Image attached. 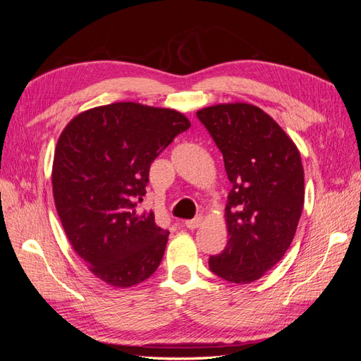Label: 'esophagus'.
<instances>
[{"instance_id": "obj_1", "label": "esophagus", "mask_w": 361, "mask_h": 361, "mask_svg": "<svg viewBox=\"0 0 361 361\" xmlns=\"http://www.w3.org/2000/svg\"><path fill=\"white\" fill-rule=\"evenodd\" d=\"M202 220H203V216L202 215H199V216H195V218H192V220H187L185 221V227L187 228H197L199 226H200V223H202Z\"/></svg>"}]
</instances>
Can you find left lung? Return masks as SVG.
I'll return each instance as SVG.
<instances>
[{
    "mask_svg": "<svg viewBox=\"0 0 361 361\" xmlns=\"http://www.w3.org/2000/svg\"><path fill=\"white\" fill-rule=\"evenodd\" d=\"M197 117L224 159L232 183L226 204L228 241L209 269L247 285L285 256L304 204V171L297 146L274 120L250 104L203 108Z\"/></svg>",
    "mask_w": 361,
    "mask_h": 361,
    "instance_id": "left-lung-1",
    "label": "left lung"
}]
</instances>
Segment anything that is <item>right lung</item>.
Segmentation results:
<instances>
[{
	"mask_svg": "<svg viewBox=\"0 0 361 361\" xmlns=\"http://www.w3.org/2000/svg\"><path fill=\"white\" fill-rule=\"evenodd\" d=\"M191 126L169 108L116 102L84 111L61 133L52 191L64 232L93 274L116 288L159 267L169 231L140 212L150 164Z\"/></svg>",
	"mask_w": 361,
	"mask_h": 361,
	"instance_id": "add662e5",
	"label": "right lung"
}]
</instances>
